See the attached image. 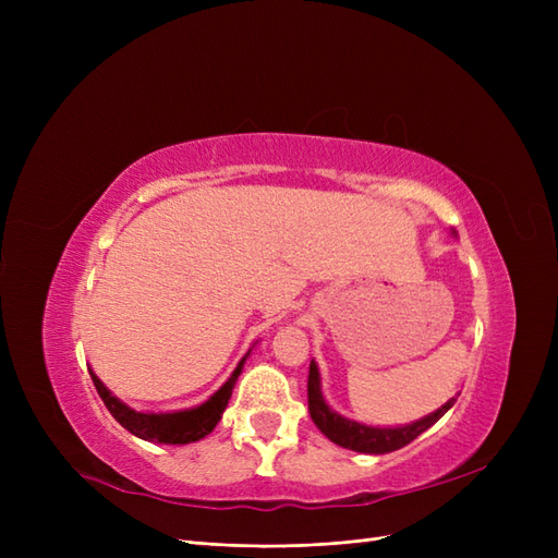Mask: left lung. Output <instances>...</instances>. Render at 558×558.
<instances>
[{"label":"left lung","instance_id":"8db88e82","mask_svg":"<svg viewBox=\"0 0 558 558\" xmlns=\"http://www.w3.org/2000/svg\"><path fill=\"white\" fill-rule=\"evenodd\" d=\"M307 398H310L312 421L330 442L340 445L344 449H351V451L375 453V456L396 451V449H402L404 445H410L421 433L428 430L433 424H437V421H440L456 402V398H449L440 410H435V412L421 416L418 421H412V424H404V426H367V424H361V421L347 418L340 412L330 410V404L326 402L324 393H320V373H318V365L314 361L310 363Z\"/></svg>","mask_w":558,"mask_h":558}]
</instances>
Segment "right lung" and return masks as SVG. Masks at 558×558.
Segmentation results:
<instances>
[{
    "instance_id": "add662e5",
    "label": "right lung",
    "mask_w": 558,
    "mask_h": 558,
    "mask_svg": "<svg viewBox=\"0 0 558 558\" xmlns=\"http://www.w3.org/2000/svg\"><path fill=\"white\" fill-rule=\"evenodd\" d=\"M248 353H251V349L244 353L238 367L232 369L228 381L218 388V391L209 400L197 404V408L177 410V412H137V410H132L130 404L118 400L109 391V388L102 384V379H99L90 367L88 369H90V377H93V384L97 388L99 398L105 400L111 416L125 430L142 437V440H146V442L191 445V442L202 440V437H207L216 428L218 421H221V416L228 408V400L232 396V388H234V384H238V377L242 375Z\"/></svg>"
}]
</instances>
